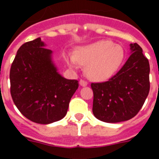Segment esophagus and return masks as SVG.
I'll return each mask as SVG.
<instances>
[{"mask_svg":"<svg viewBox=\"0 0 159 159\" xmlns=\"http://www.w3.org/2000/svg\"><path fill=\"white\" fill-rule=\"evenodd\" d=\"M79 83H80V85H81V86H87V85H88V82H87V81H85V80H83V79L80 80Z\"/></svg>","mask_w":159,"mask_h":159,"instance_id":"1","label":"esophagus"}]
</instances>
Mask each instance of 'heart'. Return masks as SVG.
<instances>
[{"instance_id":"heart-1","label":"heart","mask_w":159,"mask_h":159,"mask_svg":"<svg viewBox=\"0 0 159 159\" xmlns=\"http://www.w3.org/2000/svg\"><path fill=\"white\" fill-rule=\"evenodd\" d=\"M124 58L121 46L109 40H101L77 49L70 57L71 65L85 66L87 76L94 81L108 79L119 69Z\"/></svg>"}]
</instances>
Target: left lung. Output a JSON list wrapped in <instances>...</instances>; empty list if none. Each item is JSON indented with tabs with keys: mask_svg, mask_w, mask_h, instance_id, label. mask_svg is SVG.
<instances>
[{
	"mask_svg": "<svg viewBox=\"0 0 159 159\" xmlns=\"http://www.w3.org/2000/svg\"><path fill=\"white\" fill-rule=\"evenodd\" d=\"M123 67L106 82L92 83L93 113L106 123L131 119L140 111L150 90L148 59L137 43Z\"/></svg>",
	"mask_w": 159,
	"mask_h": 159,
	"instance_id": "obj_1",
	"label": "left lung"
}]
</instances>
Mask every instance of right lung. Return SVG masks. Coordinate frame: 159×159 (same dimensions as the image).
<instances>
[{"label": "right lung", "mask_w": 159, "mask_h": 159, "mask_svg": "<svg viewBox=\"0 0 159 159\" xmlns=\"http://www.w3.org/2000/svg\"><path fill=\"white\" fill-rule=\"evenodd\" d=\"M51 53L41 38L27 42L19 48L10 69L15 106L26 118L41 124L62 119L79 86L77 80L66 79L57 72Z\"/></svg>", "instance_id": "right-lung-1"}]
</instances>
